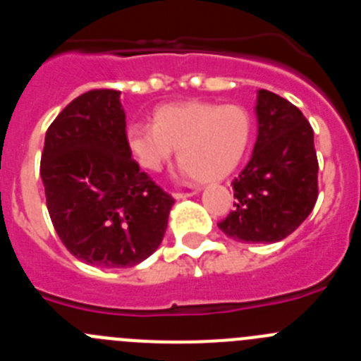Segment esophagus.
Masks as SVG:
<instances>
[{
  "instance_id": "obj_1",
  "label": "esophagus",
  "mask_w": 361,
  "mask_h": 361,
  "mask_svg": "<svg viewBox=\"0 0 361 361\" xmlns=\"http://www.w3.org/2000/svg\"><path fill=\"white\" fill-rule=\"evenodd\" d=\"M197 191H199V190H197ZM197 191H190V193H178V191H177V193H173V199H175V200L190 199V197H193V195H195Z\"/></svg>"
}]
</instances>
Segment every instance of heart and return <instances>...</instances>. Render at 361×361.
Returning <instances> with one entry per match:
<instances>
[{"instance_id":"b5f03b06","label":"heart","mask_w":361,"mask_h":361,"mask_svg":"<svg viewBox=\"0 0 361 361\" xmlns=\"http://www.w3.org/2000/svg\"><path fill=\"white\" fill-rule=\"evenodd\" d=\"M251 139V117L238 104H164L153 114V126L133 123L126 145L148 171H161L177 149L183 173L199 183H216L237 170Z\"/></svg>"}]
</instances>
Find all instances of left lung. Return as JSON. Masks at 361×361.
I'll use <instances>...</instances> for the list:
<instances>
[{
    "label": "left lung",
    "mask_w": 361,
    "mask_h": 361,
    "mask_svg": "<svg viewBox=\"0 0 361 361\" xmlns=\"http://www.w3.org/2000/svg\"><path fill=\"white\" fill-rule=\"evenodd\" d=\"M257 142L233 180L235 209L219 222L229 238L273 244L291 235L318 199L314 133L304 114L269 90L257 92Z\"/></svg>",
    "instance_id": "left-lung-1"
}]
</instances>
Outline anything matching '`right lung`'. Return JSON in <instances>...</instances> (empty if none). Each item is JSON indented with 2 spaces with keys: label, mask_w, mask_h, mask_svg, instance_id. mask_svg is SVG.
<instances>
[{
  "label": "right lung",
  "mask_w": 361,
  "mask_h": 361,
  "mask_svg": "<svg viewBox=\"0 0 361 361\" xmlns=\"http://www.w3.org/2000/svg\"><path fill=\"white\" fill-rule=\"evenodd\" d=\"M41 180L57 235L85 264L132 267L161 245L175 200L132 159L121 92L63 108L44 135Z\"/></svg>",
  "instance_id": "add662e5"
}]
</instances>
